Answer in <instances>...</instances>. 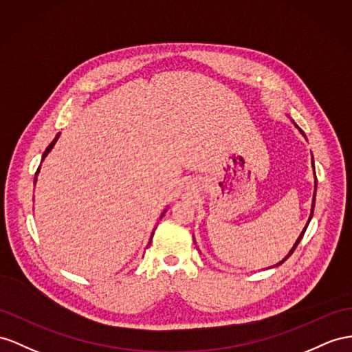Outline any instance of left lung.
Returning <instances> with one entry per match:
<instances>
[{"label": "left lung", "instance_id": "left-lung-1", "mask_svg": "<svg viewBox=\"0 0 352 352\" xmlns=\"http://www.w3.org/2000/svg\"><path fill=\"white\" fill-rule=\"evenodd\" d=\"M299 131H300V133H302V135H305V133H303V131H302V129H300V128H299ZM312 166H314V160H312ZM315 188H317V178H315ZM314 205H315V193H314V199H312V206H311V217H309V220H308V223H306V226H305V229H303V232H302V233H300V236H299V238H297V241H296V244H294V245H293V248H292V250H290V253H288V256H287V257H285V258H283V262H279V263H278V265H281V263H284V262H285V260H287V258H288V257H290V256H292V254H293V251H294V250H296V247H297V244H299V242H300V239H302V238H303V233H305V230H306V228H308V224H309V221H311V219H312V212H314Z\"/></svg>", "mask_w": 352, "mask_h": 352}]
</instances>
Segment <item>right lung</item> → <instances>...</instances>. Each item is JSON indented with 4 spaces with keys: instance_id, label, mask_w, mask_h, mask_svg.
I'll use <instances>...</instances> for the list:
<instances>
[{
    "instance_id": "obj_1",
    "label": "right lung",
    "mask_w": 352,
    "mask_h": 352,
    "mask_svg": "<svg viewBox=\"0 0 352 352\" xmlns=\"http://www.w3.org/2000/svg\"><path fill=\"white\" fill-rule=\"evenodd\" d=\"M59 135H60V133H58V135H56V137H55V140H53V141H52V142L49 144V147L46 148V151H44V153H43V157H41V160H44V157H46V156L49 155V151H50V150L53 148V146H55V144H56V141H58V138H59ZM38 173H40V166H38V169H37V173H35V178H34V183H35V182H37V175H38Z\"/></svg>"
}]
</instances>
